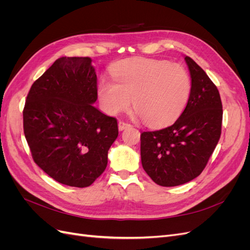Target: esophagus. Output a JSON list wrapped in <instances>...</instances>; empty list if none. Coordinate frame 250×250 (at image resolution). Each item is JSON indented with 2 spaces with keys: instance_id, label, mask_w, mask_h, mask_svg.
Listing matches in <instances>:
<instances>
[{
  "instance_id": "obj_1",
  "label": "esophagus",
  "mask_w": 250,
  "mask_h": 250,
  "mask_svg": "<svg viewBox=\"0 0 250 250\" xmlns=\"http://www.w3.org/2000/svg\"><path fill=\"white\" fill-rule=\"evenodd\" d=\"M118 126H119V130H124V129H126V128H129L131 125L130 124H128V123H125V122H123V121H119V124H118Z\"/></svg>"
}]
</instances>
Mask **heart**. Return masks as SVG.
<instances>
[{
  "label": "heart",
  "mask_w": 250,
  "mask_h": 250,
  "mask_svg": "<svg viewBox=\"0 0 250 250\" xmlns=\"http://www.w3.org/2000/svg\"><path fill=\"white\" fill-rule=\"evenodd\" d=\"M113 81L98 88L102 108L117 115L130 106L151 126L166 125L179 117L190 99L192 80L184 66L147 58L123 60L113 66Z\"/></svg>",
  "instance_id": "obj_1"
}]
</instances>
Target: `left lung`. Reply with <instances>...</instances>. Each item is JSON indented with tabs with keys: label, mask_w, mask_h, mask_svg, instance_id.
<instances>
[{
	"label": "left lung",
	"mask_w": 250,
	"mask_h": 250,
	"mask_svg": "<svg viewBox=\"0 0 250 250\" xmlns=\"http://www.w3.org/2000/svg\"><path fill=\"white\" fill-rule=\"evenodd\" d=\"M185 60L192 79L185 110L172 125L141 133L142 166L162 187L184 185L200 175L221 135L219 90L191 57Z\"/></svg>",
	"instance_id": "1"
}]
</instances>
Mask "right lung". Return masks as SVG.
Instances as JSON below:
<instances>
[{"instance_id": "add662e5", "label": "right lung", "mask_w": 250, "mask_h": 250, "mask_svg": "<svg viewBox=\"0 0 250 250\" xmlns=\"http://www.w3.org/2000/svg\"><path fill=\"white\" fill-rule=\"evenodd\" d=\"M89 57H60L30 88L22 118L35 164L58 183L85 188L104 172L119 134L116 118L94 106Z\"/></svg>"}]
</instances>
